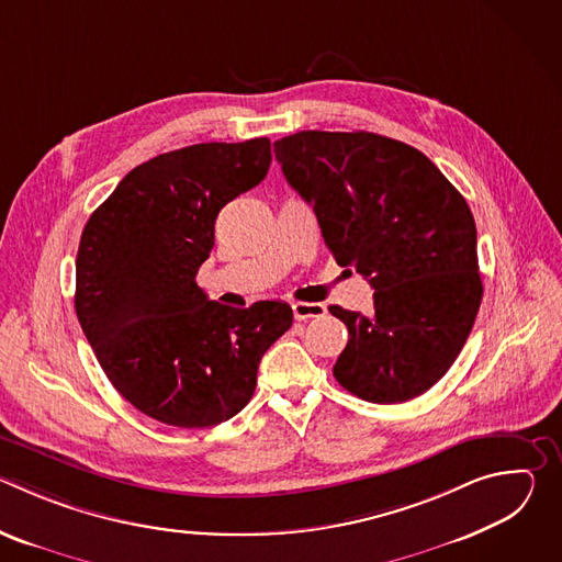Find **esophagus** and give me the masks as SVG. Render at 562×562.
<instances>
[{
	"label": "esophagus",
	"mask_w": 562,
	"mask_h": 562,
	"mask_svg": "<svg viewBox=\"0 0 562 562\" xmlns=\"http://www.w3.org/2000/svg\"><path fill=\"white\" fill-rule=\"evenodd\" d=\"M327 313V306L319 302H293V317L295 319H308V317H319Z\"/></svg>",
	"instance_id": "esophagus-1"
}]
</instances>
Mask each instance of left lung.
Instances as JSON below:
<instances>
[{
    "mask_svg": "<svg viewBox=\"0 0 562 562\" xmlns=\"http://www.w3.org/2000/svg\"><path fill=\"white\" fill-rule=\"evenodd\" d=\"M273 146L336 262L373 289L371 315L329 306L349 329L336 380L378 405L425 393L483 300L469 204L425 153L384 135L300 131Z\"/></svg>",
    "mask_w": 562,
    "mask_h": 562,
    "instance_id": "left-lung-1",
    "label": "left lung"
}]
</instances>
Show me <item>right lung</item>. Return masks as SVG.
<instances>
[{"mask_svg": "<svg viewBox=\"0 0 562 562\" xmlns=\"http://www.w3.org/2000/svg\"><path fill=\"white\" fill-rule=\"evenodd\" d=\"M269 165V137L162 153L126 173L82 231L77 319L111 384L148 418L184 429L233 418L293 323L284 302L233 308L195 282L217 213L258 187Z\"/></svg>", "mask_w": 562, "mask_h": 562, "instance_id": "obj_1", "label": "right lung"}]
</instances>
